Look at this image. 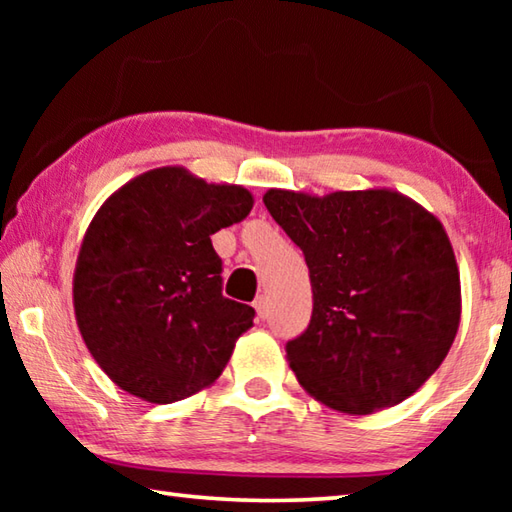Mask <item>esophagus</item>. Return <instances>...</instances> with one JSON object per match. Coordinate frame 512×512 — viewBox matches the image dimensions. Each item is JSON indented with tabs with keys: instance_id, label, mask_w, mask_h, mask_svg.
<instances>
[{
	"instance_id": "1",
	"label": "esophagus",
	"mask_w": 512,
	"mask_h": 512,
	"mask_svg": "<svg viewBox=\"0 0 512 512\" xmlns=\"http://www.w3.org/2000/svg\"><path fill=\"white\" fill-rule=\"evenodd\" d=\"M253 307H255V311H257V316L264 318L266 311H268V298H266V296H257L255 302H253Z\"/></svg>"
}]
</instances>
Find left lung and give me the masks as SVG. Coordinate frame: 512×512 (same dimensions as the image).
Returning a JSON list of instances; mask_svg holds the SVG:
<instances>
[{
  "mask_svg": "<svg viewBox=\"0 0 512 512\" xmlns=\"http://www.w3.org/2000/svg\"><path fill=\"white\" fill-rule=\"evenodd\" d=\"M264 205L305 253L314 291L309 327L287 343L300 386L348 415L404 402L445 361L461 323L443 223L386 187L268 189Z\"/></svg>",
  "mask_w": 512,
  "mask_h": 512,
  "instance_id": "left-lung-1",
  "label": "left lung"
}]
</instances>
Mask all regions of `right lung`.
Wrapping results in <instances>:
<instances>
[{
	"label": "right lung",
	"instance_id": "obj_1",
	"mask_svg": "<svg viewBox=\"0 0 512 512\" xmlns=\"http://www.w3.org/2000/svg\"><path fill=\"white\" fill-rule=\"evenodd\" d=\"M253 194L185 167L151 169L106 198L74 268L76 325L121 391L171 404L212 386L255 309L221 293L212 235L244 221Z\"/></svg>",
	"mask_w": 512,
	"mask_h": 512
}]
</instances>
